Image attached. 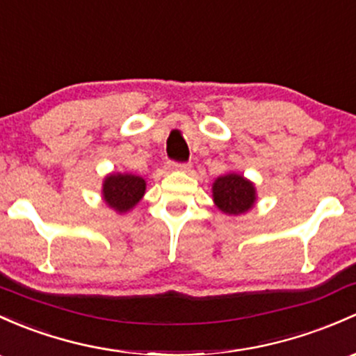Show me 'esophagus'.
I'll list each match as a JSON object with an SVG mask.
<instances>
[{
    "mask_svg": "<svg viewBox=\"0 0 356 356\" xmlns=\"http://www.w3.org/2000/svg\"><path fill=\"white\" fill-rule=\"evenodd\" d=\"M170 170H173V171H188L190 164L188 163H170Z\"/></svg>",
    "mask_w": 356,
    "mask_h": 356,
    "instance_id": "esophagus-1",
    "label": "esophagus"
}]
</instances>
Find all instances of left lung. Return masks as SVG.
Returning <instances> with one entry per match:
<instances>
[{
	"label": "left lung",
	"instance_id": "8db88e82",
	"mask_svg": "<svg viewBox=\"0 0 356 356\" xmlns=\"http://www.w3.org/2000/svg\"><path fill=\"white\" fill-rule=\"evenodd\" d=\"M212 197L217 207L224 213L239 216L254 205L256 188L250 179L238 173H229L213 181Z\"/></svg>",
	"mask_w": 356,
	"mask_h": 356
}]
</instances>
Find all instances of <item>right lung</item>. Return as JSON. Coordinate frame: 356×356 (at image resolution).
<instances>
[{
	"mask_svg": "<svg viewBox=\"0 0 356 356\" xmlns=\"http://www.w3.org/2000/svg\"><path fill=\"white\" fill-rule=\"evenodd\" d=\"M146 192V181L129 173H112L103 181V200L118 213H125L139 204Z\"/></svg>",
	"mask_w": 356,
	"mask_h": 356,
	"instance_id": "1",
	"label": "right lung"
}]
</instances>
